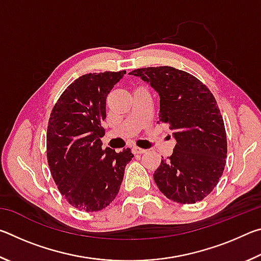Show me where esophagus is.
<instances>
[{"mask_svg":"<svg viewBox=\"0 0 261 261\" xmlns=\"http://www.w3.org/2000/svg\"><path fill=\"white\" fill-rule=\"evenodd\" d=\"M145 152H146V149H144V148H139L137 146L132 147V153H134V154H143Z\"/></svg>","mask_w":261,"mask_h":261,"instance_id":"1","label":"esophagus"}]
</instances>
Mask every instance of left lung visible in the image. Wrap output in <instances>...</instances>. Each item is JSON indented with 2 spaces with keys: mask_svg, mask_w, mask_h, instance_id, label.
Listing matches in <instances>:
<instances>
[{
  "mask_svg": "<svg viewBox=\"0 0 261 261\" xmlns=\"http://www.w3.org/2000/svg\"><path fill=\"white\" fill-rule=\"evenodd\" d=\"M140 77L160 96V122L174 131L175 149L154 171L168 199L194 204L213 191L224 170L227 135L211 91L199 79L173 67L141 68Z\"/></svg>",
  "mask_w": 261,
  "mask_h": 261,
  "instance_id": "1",
  "label": "left lung"
}]
</instances>
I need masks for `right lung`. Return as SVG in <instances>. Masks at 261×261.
I'll return each instance as SVG.
<instances>
[{
  "label": "right lung",
  "instance_id": "add662e5",
  "mask_svg": "<svg viewBox=\"0 0 261 261\" xmlns=\"http://www.w3.org/2000/svg\"><path fill=\"white\" fill-rule=\"evenodd\" d=\"M125 71L86 73L67 87L51 110L47 160L57 189L79 211L107 207L120 191L130 148L102 149L106 99Z\"/></svg>",
  "mask_w": 261,
  "mask_h": 261
}]
</instances>
